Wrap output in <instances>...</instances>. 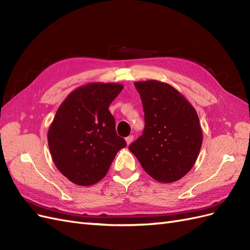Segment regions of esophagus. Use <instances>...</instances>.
I'll use <instances>...</instances> for the list:
<instances>
[{"instance_id": "esophagus-1", "label": "esophagus", "mask_w": 250, "mask_h": 250, "mask_svg": "<svg viewBox=\"0 0 250 250\" xmlns=\"http://www.w3.org/2000/svg\"><path fill=\"white\" fill-rule=\"evenodd\" d=\"M126 143H127V145H130L131 144V142L133 141V135H129V137H127L126 139Z\"/></svg>"}]
</instances>
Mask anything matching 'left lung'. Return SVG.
I'll return each mask as SVG.
<instances>
[{
	"label": "left lung",
	"mask_w": 250,
	"mask_h": 250,
	"mask_svg": "<svg viewBox=\"0 0 250 250\" xmlns=\"http://www.w3.org/2000/svg\"><path fill=\"white\" fill-rule=\"evenodd\" d=\"M139 92L145 128L129 145L143 169L160 183H174L192 169L202 145L198 115L186 98L168 83H134Z\"/></svg>",
	"instance_id": "obj_1"
}]
</instances>
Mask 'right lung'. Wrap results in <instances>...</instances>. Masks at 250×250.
<instances>
[{
  "label": "right lung",
  "instance_id": "right-lung-1",
  "mask_svg": "<svg viewBox=\"0 0 250 250\" xmlns=\"http://www.w3.org/2000/svg\"><path fill=\"white\" fill-rule=\"evenodd\" d=\"M123 89L120 83H89L62 103L48 131L57 169L78 186H92L106 175L126 142L116 132L108 107Z\"/></svg>",
  "mask_w": 250,
  "mask_h": 250
}]
</instances>
